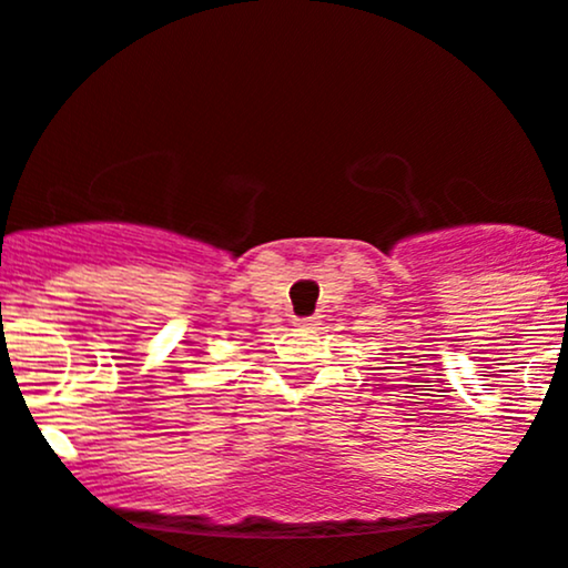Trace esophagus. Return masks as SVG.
<instances>
[{"mask_svg": "<svg viewBox=\"0 0 568 568\" xmlns=\"http://www.w3.org/2000/svg\"><path fill=\"white\" fill-rule=\"evenodd\" d=\"M296 326L298 328H315L317 326V317H296Z\"/></svg>", "mask_w": 568, "mask_h": 568, "instance_id": "34e87169", "label": "esophagus"}]
</instances>
